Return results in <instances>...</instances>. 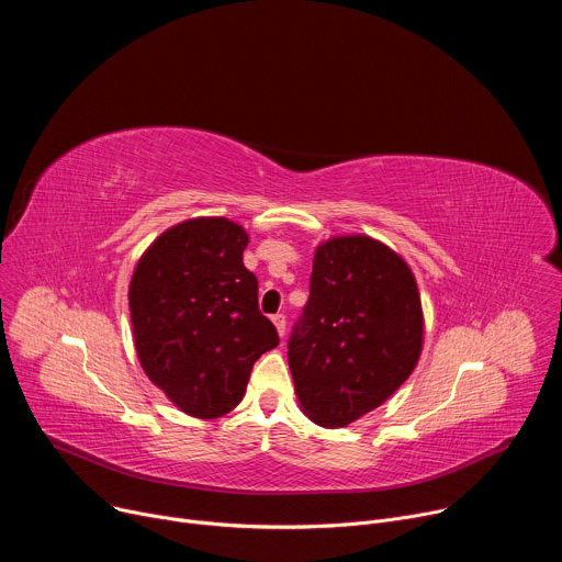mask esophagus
Listing matches in <instances>:
<instances>
[{
    "label": "esophagus",
    "instance_id": "34e87169",
    "mask_svg": "<svg viewBox=\"0 0 562 562\" xmlns=\"http://www.w3.org/2000/svg\"><path fill=\"white\" fill-rule=\"evenodd\" d=\"M271 323L276 325L278 336H280V338H284V334H286V317H284L282 313H278V315H273V317H271Z\"/></svg>",
    "mask_w": 562,
    "mask_h": 562
}]
</instances>
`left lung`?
Here are the masks:
<instances>
[{
  "instance_id": "8db88e82",
  "label": "left lung",
  "mask_w": 562,
  "mask_h": 562,
  "mask_svg": "<svg viewBox=\"0 0 562 562\" xmlns=\"http://www.w3.org/2000/svg\"><path fill=\"white\" fill-rule=\"evenodd\" d=\"M425 313L407 260L380 239L351 233L319 243L289 369L302 414L340 429L378 409L416 369Z\"/></svg>"
}]
</instances>
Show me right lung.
Segmentation results:
<instances>
[{"label": "right lung", "mask_w": 562, "mask_h": 562, "mask_svg": "<svg viewBox=\"0 0 562 562\" xmlns=\"http://www.w3.org/2000/svg\"><path fill=\"white\" fill-rule=\"evenodd\" d=\"M247 245L243 224L191 217L159 233L131 276L137 360L191 418L233 412L256 360L280 342L258 308V280L243 262Z\"/></svg>", "instance_id": "right-lung-1"}]
</instances>
